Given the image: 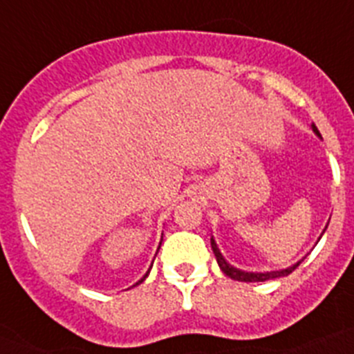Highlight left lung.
<instances>
[{
  "label": "left lung",
  "mask_w": 354,
  "mask_h": 354,
  "mask_svg": "<svg viewBox=\"0 0 354 354\" xmlns=\"http://www.w3.org/2000/svg\"><path fill=\"white\" fill-rule=\"evenodd\" d=\"M312 131H314V134L317 136V138H321V133H319V129L315 127V124H312ZM328 228V225L324 227V230ZM323 230V234H324ZM323 234L319 236V239L323 237ZM211 248L212 252H214V257L216 261H218V266H220V270L223 271L225 274H227L228 278H232V280H237V282H266V280H273V278H280V277H287V274L292 273L296 268H298L299 264H301V261H298L296 264L289 266V268H286V270H278V271H266V273H255V271H245V270H239V268H236V266L228 264L227 261H225V257L221 255L220 248H218V245H216V241L211 237Z\"/></svg>",
  "instance_id": "left-lung-1"
}]
</instances>
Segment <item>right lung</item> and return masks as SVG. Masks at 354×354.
Segmentation results:
<instances>
[{
	"label": "right lung",
	"mask_w": 354,
	"mask_h": 354,
	"mask_svg": "<svg viewBox=\"0 0 354 354\" xmlns=\"http://www.w3.org/2000/svg\"><path fill=\"white\" fill-rule=\"evenodd\" d=\"M161 241H162V236H161ZM159 246H161V243H159ZM158 250H159V248H158ZM156 255H158V252H156ZM152 262H154V261H152ZM150 270H152V266H150V268H149V271H147V273H145V274H143V278H140L138 282L134 283V286H140V283H142V282H143V280H145V278H147V277H149Z\"/></svg>",
	"instance_id": "1"
}]
</instances>
